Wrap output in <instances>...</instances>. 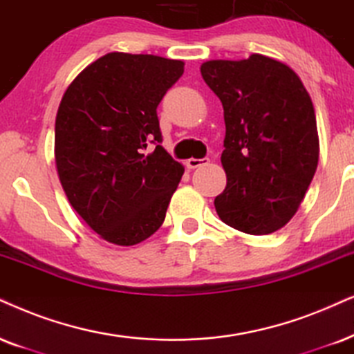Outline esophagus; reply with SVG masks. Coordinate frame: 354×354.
<instances>
[{
  "mask_svg": "<svg viewBox=\"0 0 354 354\" xmlns=\"http://www.w3.org/2000/svg\"><path fill=\"white\" fill-rule=\"evenodd\" d=\"M209 163V158H189L186 160V167L189 169H194V168H199L203 167V165Z\"/></svg>",
  "mask_w": 354,
  "mask_h": 354,
  "instance_id": "1",
  "label": "esophagus"
}]
</instances>
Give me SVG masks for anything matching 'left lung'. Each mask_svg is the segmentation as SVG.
Masks as SVG:
<instances>
[{
	"label": "left lung",
	"instance_id": "left-lung-1",
	"mask_svg": "<svg viewBox=\"0 0 354 354\" xmlns=\"http://www.w3.org/2000/svg\"><path fill=\"white\" fill-rule=\"evenodd\" d=\"M201 75L225 120L227 186L214 201L218 217L245 234H272L297 212L319 163L310 96L296 71L259 53L209 60Z\"/></svg>",
	"mask_w": 354,
	"mask_h": 354
}]
</instances>
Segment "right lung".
Here are the masks:
<instances>
[{
  "mask_svg": "<svg viewBox=\"0 0 354 354\" xmlns=\"http://www.w3.org/2000/svg\"><path fill=\"white\" fill-rule=\"evenodd\" d=\"M181 60L111 52L66 88L55 119L58 178L101 239L137 245L162 227L181 163L163 149L156 107L181 78ZM150 143L156 145L146 153Z\"/></svg>",
  "mask_w": 354,
  "mask_h": 354,
  "instance_id": "1",
  "label": "right lung"
}]
</instances>
